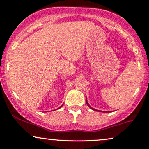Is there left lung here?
Masks as SVG:
<instances>
[{
  "label": "left lung",
  "instance_id": "1",
  "mask_svg": "<svg viewBox=\"0 0 149 149\" xmlns=\"http://www.w3.org/2000/svg\"><path fill=\"white\" fill-rule=\"evenodd\" d=\"M86 104H87V105H88V106H89V107H90V108H91V109H93V110H94V111H97V110H95V109H94V108H91V106H89V104H88V102H87V100H86Z\"/></svg>",
  "mask_w": 149,
  "mask_h": 149
}]
</instances>
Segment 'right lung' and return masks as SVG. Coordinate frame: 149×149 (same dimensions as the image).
<instances>
[{
	"instance_id": "right-lung-1",
	"label": "right lung",
	"mask_w": 149,
	"mask_h": 149,
	"mask_svg": "<svg viewBox=\"0 0 149 149\" xmlns=\"http://www.w3.org/2000/svg\"><path fill=\"white\" fill-rule=\"evenodd\" d=\"M61 107H60V108H61Z\"/></svg>"
}]
</instances>
